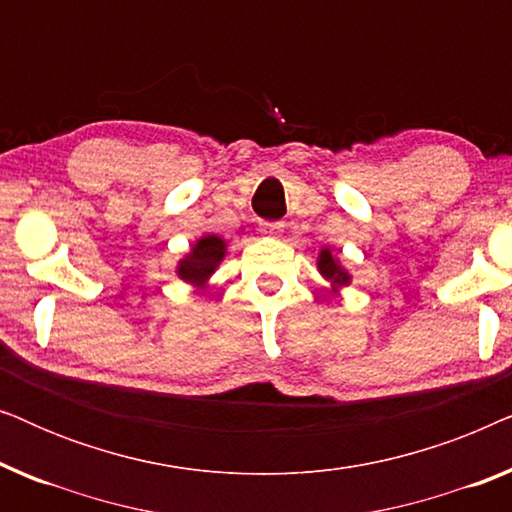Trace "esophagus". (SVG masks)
I'll return each instance as SVG.
<instances>
[{
	"mask_svg": "<svg viewBox=\"0 0 512 512\" xmlns=\"http://www.w3.org/2000/svg\"><path fill=\"white\" fill-rule=\"evenodd\" d=\"M263 233H265V235H272V237L282 235V233H284V223H279V221L263 223Z\"/></svg>",
	"mask_w": 512,
	"mask_h": 512,
	"instance_id": "esophagus-1",
	"label": "esophagus"
}]
</instances>
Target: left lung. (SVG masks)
<instances>
[{"label":"left lung","mask_w":512,"mask_h":512,"mask_svg":"<svg viewBox=\"0 0 512 512\" xmlns=\"http://www.w3.org/2000/svg\"><path fill=\"white\" fill-rule=\"evenodd\" d=\"M319 270H321V275H324L326 279H331L333 284H347L349 282V275L340 268L338 263H335V258L331 256V251H328V249H324L319 254Z\"/></svg>","instance_id":"1"}]
</instances>
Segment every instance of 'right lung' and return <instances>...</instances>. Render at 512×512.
<instances>
[{
	"label": "right lung",
	"instance_id": "obj_1",
	"mask_svg": "<svg viewBox=\"0 0 512 512\" xmlns=\"http://www.w3.org/2000/svg\"><path fill=\"white\" fill-rule=\"evenodd\" d=\"M223 249H226V244H223L221 237H202V240L193 247L191 254L179 263V277L184 279V282L202 284L209 275H212L216 265H219L223 258Z\"/></svg>",
	"mask_w": 512,
	"mask_h": 512
}]
</instances>
